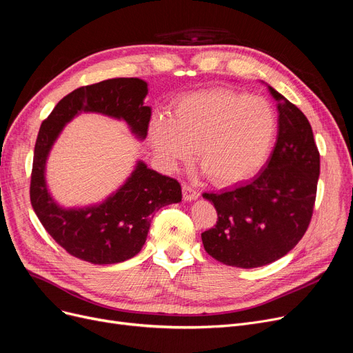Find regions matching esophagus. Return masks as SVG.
I'll list each match as a JSON object with an SVG mask.
<instances>
[{
  "label": "esophagus",
  "mask_w": 353,
  "mask_h": 353,
  "mask_svg": "<svg viewBox=\"0 0 353 353\" xmlns=\"http://www.w3.org/2000/svg\"><path fill=\"white\" fill-rule=\"evenodd\" d=\"M199 196H201V193H199L193 186L183 185V199H185L186 202H193Z\"/></svg>",
  "instance_id": "obj_1"
}]
</instances>
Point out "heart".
Returning a JSON list of instances; mask_svg holds the SVG:
<instances>
[{"mask_svg":"<svg viewBox=\"0 0 353 353\" xmlns=\"http://www.w3.org/2000/svg\"><path fill=\"white\" fill-rule=\"evenodd\" d=\"M279 128L274 105L245 92L213 89L181 98L170 117H157L150 140L164 165L197 161L218 186L252 179L265 164Z\"/></svg>","mask_w":353,"mask_h":353,"instance_id":"obj_1","label":"heart"}]
</instances>
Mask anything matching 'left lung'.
<instances>
[{
  "instance_id": "obj_1",
  "label": "left lung",
  "mask_w": 353,
  "mask_h": 353,
  "mask_svg": "<svg viewBox=\"0 0 353 353\" xmlns=\"http://www.w3.org/2000/svg\"><path fill=\"white\" fill-rule=\"evenodd\" d=\"M265 85L279 111L272 154L251 181L202 194L218 212L216 225L202 234L203 247L219 263L238 268L271 264L296 247L310 223L320 174L309 119Z\"/></svg>"
}]
</instances>
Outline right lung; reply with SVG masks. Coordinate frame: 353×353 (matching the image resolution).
<instances>
[{
    "label": "right lung",
    "mask_w": 353,
    "mask_h": 353,
    "mask_svg": "<svg viewBox=\"0 0 353 353\" xmlns=\"http://www.w3.org/2000/svg\"><path fill=\"white\" fill-rule=\"evenodd\" d=\"M148 85L139 78H115L82 86L60 101L43 121L34 147L30 201L49 235L70 255L92 264H117L135 256L145 243L154 212L181 202L179 181L157 173L141 160L127 180L102 202L65 208L46 180L50 151L66 124L81 114H101L125 122L144 141L151 106L144 105Z\"/></svg>",
    "instance_id": "add662e5"
}]
</instances>
